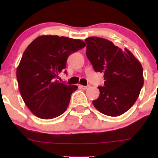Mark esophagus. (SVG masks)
I'll return each mask as SVG.
<instances>
[{
	"mask_svg": "<svg viewBox=\"0 0 158 158\" xmlns=\"http://www.w3.org/2000/svg\"><path fill=\"white\" fill-rule=\"evenodd\" d=\"M89 86L90 85H80V87H81V88H83V90H86L89 88Z\"/></svg>",
	"mask_w": 158,
	"mask_h": 158,
	"instance_id": "esophagus-1",
	"label": "esophagus"
}]
</instances>
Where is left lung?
<instances>
[{"label":"left lung","instance_id":"left-lung-1","mask_svg":"<svg viewBox=\"0 0 158 158\" xmlns=\"http://www.w3.org/2000/svg\"><path fill=\"white\" fill-rule=\"evenodd\" d=\"M85 41L88 59L105 80L104 85L98 87L100 95L93 104L105 115H122L136 102L143 86L141 64L128 49L123 50L106 39L91 36Z\"/></svg>","mask_w":158,"mask_h":158}]
</instances>
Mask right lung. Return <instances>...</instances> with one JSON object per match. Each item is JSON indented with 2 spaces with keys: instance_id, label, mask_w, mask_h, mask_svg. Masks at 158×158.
Returning a JSON list of instances; mask_svg holds the SVG:
<instances>
[{
  "instance_id": "obj_1",
  "label": "right lung",
  "mask_w": 158,
  "mask_h": 158,
  "mask_svg": "<svg viewBox=\"0 0 158 158\" xmlns=\"http://www.w3.org/2000/svg\"><path fill=\"white\" fill-rule=\"evenodd\" d=\"M85 46L80 40L44 35L27 47L17 68L16 77L21 97L32 114L51 119L66 111L77 87L59 83L56 78L65 69L69 56Z\"/></svg>"
}]
</instances>
